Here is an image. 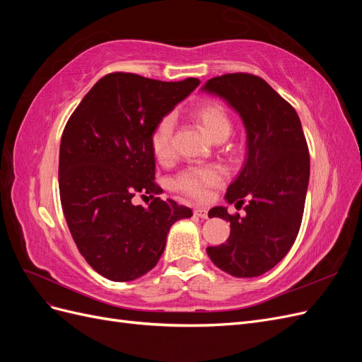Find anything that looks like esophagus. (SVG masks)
Masks as SVG:
<instances>
[{
  "label": "esophagus",
  "instance_id": "obj_1",
  "mask_svg": "<svg viewBox=\"0 0 362 362\" xmlns=\"http://www.w3.org/2000/svg\"><path fill=\"white\" fill-rule=\"evenodd\" d=\"M193 213H194V216H198V217H201V218H206V217H208V210H206V208H202V206L196 208V210H194Z\"/></svg>",
  "mask_w": 362,
  "mask_h": 362
}]
</instances>
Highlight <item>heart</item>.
Instances as JSON below:
<instances>
[{"label":"heart","mask_w":362,"mask_h":362,"mask_svg":"<svg viewBox=\"0 0 362 362\" xmlns=\"http://www.w3.org/2000/svg\"><path fill=\"white\" fill-rule=\"evenodd\" d=\"M194 119L204 128L206 136L217 140H225L233 129L231 116L225 107L217 103H202L194 107ZM172 134L173 117L170 115L163 116L151 133V149L160 163H168L172 158ZM226 180L223 168L218 164H205V166H192L180 172L173 180V189L193 198L196 201H205L210 196L211 189L222 185Z\"/></svg>","instance_id":"b5f03b06"}]
</instances>
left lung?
I'll return each instance as SVG.
<instances>
[{
    "instance_id": "obj_1",
    "label": "left lung",
    "mask_w": 362,
    "mask_h": 362,
    "mask_svg": "<svg viewBox=\"0 0 362 362\" xmlns=\"http://www.w3.org/2000/svg\"><path fill=\"white\" fill-rule=\"evenodd\" d=\"M202 90L234 108L247 137L243 169L225 194L235 206L247 201L246 214L211 208L208 216L231 223V234L206 254L229 275L255 278L275 267L298 237L310 181L308 145L298 113L259 76H214Z\"/></svg>"
}]
</instances>
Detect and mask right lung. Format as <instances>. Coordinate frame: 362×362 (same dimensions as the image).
<instances>
[{"instance_id": "add662e5", "label": "right lung", "mask_w": 362, "mask_h": 362, "mask_svg": "<svg viewBox=\"0 0 362 362\" xmlns=\"http://www.w3.org/2000/svg\"><path fill=\"white\" fill-rule=\"evenodd\" d=\"M201 84L166 83L113 72L98 81L64 127L59 189L80 254L104 278L134 281L158 262L170 226L192 216L187 206L157 198L151 133L158 120ZM153 198L148 209L130 202Z\"/></svg>"}]
</instances>
